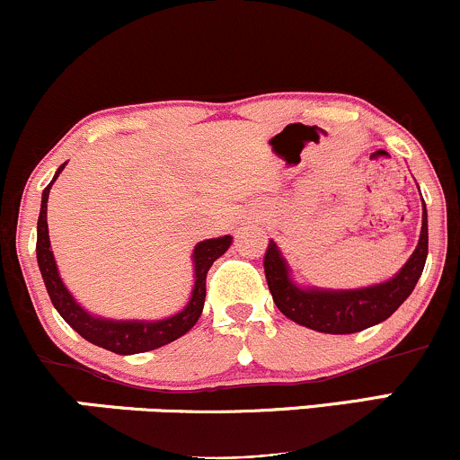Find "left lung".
Wrapping results in <instances>:
<instances>
[{
    "mask_svg": "<svg viewBox=\"0 0 460 460\" xmlns=\"http://www.w3.org/2000/svg\"><path fill=\"white\" fill-rule=\"evenodd\" d=\"M426 255H429V214L426 205H421L420 242L409 261L389 281L361 289L300 288L289 279L288 261L283 260L281 251L272 240L263 257V272L274 305L285 318L318 332L348 335L387 320L411 296L424 270Z\"/></svg>",
    "mask_w": 460,
    "mask_h": 460,
    "instance_id": "left-lung-1",
    "label": "left lung"
}]
</instances>
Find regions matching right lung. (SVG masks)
<instances>
[{
  "instance_id": "right-lung-1",
  "label": "right lung",
  "mask_w": 460,
  "mask_h": 460,
  "mask_svg": "<svg viewBox=\"0 0 460 460\" xmlns=\"http://www.w3.org/2000/svg\"><path fill=\"white\" fill-rule=\"evenodd\" d=\"M62 164L56 171L51 183L43 190V200H40V214H39V226H36V260H39L40 274L49 294L51 303L58 309V314L65 318V322L73 331H77L91 344L105 348V350L116 352V355H138V352L155 350L171 341L179 340L181 335L192 329L200 318L205 303V279H208L209 268L225 255L226 248L231 246V235L212 237V240H203L194 246L192 260H194V288L192 296H190L188 305L179 314L171 315V318L146 322V320H108L99 318V315L88 314L86 309L79 307V303L71 296V292L62 283L60 274H58V266L51 252L49 244V231H47V200H49V190L54 186L58 175L62 172Z\"/></svg>"
}]
</instances>
